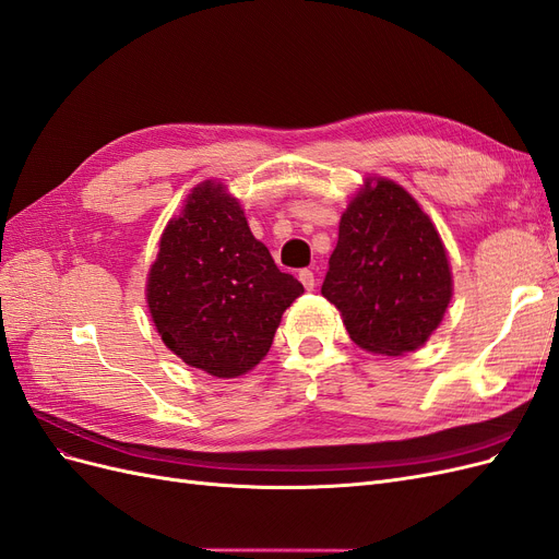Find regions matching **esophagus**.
<instances>
[{
  "instance_id": "obj_1",
  "label": "esophagus",
  "mask_w": 559,
  "mask_h": 559,
  "mask_svg": "<svg viewBox=\"0 0 559 559\" xmlns=\"http://www.w3.org/2000/svg\"><path fill=\"white\" fill-rule=\"evenodd\" d=\"M298 280L302 282V286H306L308 292H312V289H314V284H317V282H314V273H312L310 267H302L300 273H298Z\"/></svg>"
}]
</instances>
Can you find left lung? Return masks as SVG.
<instances>
[{
	"label": "left lung",
	"mask_w": 559,
	"mask_h": 559,
	"mask_svg": "<svg viewBox=\"0 0 559 559\" xmlns=\"http://www.w3.org/2000/svg\"><path fill=\"white\" fill-rule=\"evenodd\" d=\"M321 296L359 347L399 357L427 343L452 296L445 247L399 183L378 179L349 202Z\"/></svg>",
	"instance_id": "obj_1"
}]
</instances>
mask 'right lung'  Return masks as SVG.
I'll return each instance as SVG.
<instances>
[{"instance_id": "1", "label": "right lung", "mask_w": 559, "mask_h": 559, "mask_svg": "<svg viewBox=\"0 0 559 559\" xmlns=\"http://www.w3.org/2000/svg\"><path fill=\"white\" fill-rule=\"evenodd\" d=\"M300 294L302 284L251 235L240 202L212 181L200 183L167 224L146 284L163 343L214 378L257 366Z\"/></svg>"}]
</instances>
